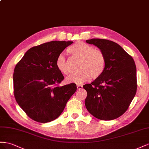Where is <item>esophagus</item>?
I'll return each mask as SVG.
<instances>
[{
    "label": "esophagus",
    "instance_id": "obj_1",
    "mask_svg": "<svg viewBox=\"0 0 149 149\" xmlns=\"http://www.w3.org/2000/svg\"><path fill=\"white\" fill-rule=\"evenodd\" d=\"M77 90H80V89L82 88V86H81V85H77Z\"/></svg>",
    "mask_w": 149,
    "mask_h": 149
}]
</instances>
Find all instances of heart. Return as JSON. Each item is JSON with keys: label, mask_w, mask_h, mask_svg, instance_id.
<instances>
[{"label": "heart", "mask_w": 149, "mask_h": 149, "mask_svg": "<svg viewBox=\"0 0 149 149\" xmlns=\"http://www.w3.org/2000/svg\"><path fill=\"white\" fill-rule=\"evenodd\" d=\"M69 52L75 57L80 59L78 66L79 71L67 77V83L80 84L89 78H99L105 70L106 61L104 54L100 50L95 49L93 46L82 42H79L69 49ZM56 67L61 73L67 75L70 69L66 58L60 54L56 60Z\"/></svg>", "instance_id": "heart-1"}]
</instances>
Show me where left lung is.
Segmentation results:
<instances>
[{
	"label": "left lung",
	"mask_w": 149,
	"mask_h": 149,
	"mask_svg": "<svg viewBox=\"0 0 149 149\" xmlns=\"http://www.w3.org/2000/svg\"><path fill=\"white\" fill-rule=\"evenodd\" d=\"M104 54L105 70L99 78L83 86L87 95L85 105L97 118L111 120L128 109L137 91V74L134 59L120 45L111 40L92 39L86 41Z\"/></svg>",
	"instance_id": "left-lung-1"
}]
</instances>
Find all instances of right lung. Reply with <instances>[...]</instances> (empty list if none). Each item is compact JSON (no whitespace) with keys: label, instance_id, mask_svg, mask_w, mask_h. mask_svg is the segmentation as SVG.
Returning <instances> with one entry per match:
<instances>
[{"label":"right lung","instance_id":"1","mask_svg":"<svg viewBox=\"0 0 149 149\" xmlns=\"http://www.w3.org/2000/svg\"><path fill=\"white\" fill-rule=\"evenodd\" d=\"M72 43L54 40L33 47L16 65L13 75L15 98L32 120L46 123L56 119L77 90L72 83L57 86L63 79L56 67L57 58Z\"/></svg>","mask_w":149,"mask_h":149}]
</instances>
